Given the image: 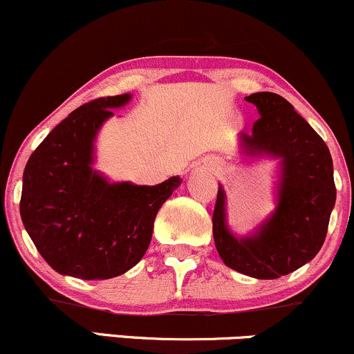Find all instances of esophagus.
<instances>
[{
  "mask_svg": "<svg viewBox=\"0 0 354 354\" xmlns=\"http://www.w3.org/2000/svg\"><path fill=\"white\" fill-rule=\"evenodd\" d=\"M196 169H208V171H218V169H219V163H218V161H209V163L198 166Z\"/></svg>",
  "mask_w": 354,
  "mask_h": 354,
  "instance_id": "34e87169",
  "label": "esophagus"
}]
</instances>
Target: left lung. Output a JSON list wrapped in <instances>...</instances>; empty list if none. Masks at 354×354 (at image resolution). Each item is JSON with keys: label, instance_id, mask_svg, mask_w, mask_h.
<instances>
[{"label": "left lung", "instance_id": "left-lung-1", "mask_svg": "<svg viewBox=\"0 0 354 354\" xmlns=\"http://www.w3.org/2000/svg\"><path fill=\"white\" fill-rule=\"evenodd\" d=\"M245 100L259 118L250 135H239V148L246 158L279 160L276 208L253 233L236 236L228 226L226 193L219 185L213 236L231 270L274 279L310 263L323 246L336 201L333 160L326 143L283 96L263 91Z\"/></svg>", "mask_w": 354, "mask_h": 354}]
</instances>
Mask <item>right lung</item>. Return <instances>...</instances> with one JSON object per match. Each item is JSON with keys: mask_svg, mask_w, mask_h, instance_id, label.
Here are the masks:
<instances>
[{"mask_svg": "<svg viewBox=\"0 0 354 354\" xmlns=\"http://www.w3.org/2000/svg\"><path fill=\"white\" fill-rule=\"evenodd\" d=\"M131 95L83 104L64 118L28 160L19 213L44 261L59 274L109 279L140 263L163 203L180 176L156 186L113 183L95 169L96 136Z\"/></svg>", "mask_w": 354, "mask_h": 354, "instance_id": "right-lung-1", "label": "right lung"}]
</instances>
